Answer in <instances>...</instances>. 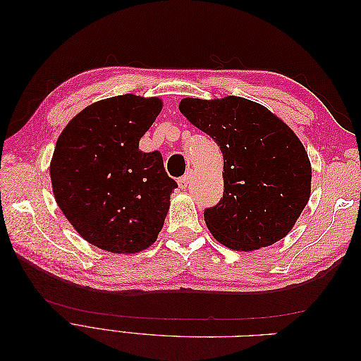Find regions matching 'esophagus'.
<instances>
[{"label":"esophagus","mask_w":361,"mask_h":361,"mask_svg":"<svg viewBox=\"0 0 361 361\" xmlns=\"http://www.w3.org/2000/svg\"><path fill=\"white\" fill-rule=\"evenodd\" d=\"M190 180H191V171L190 173H187L185 174L183 178H180L179 179V188H182V190H185L188 187V183H190Z\"/></svg>","instance_id":"esophagus-1"}]
</instances>
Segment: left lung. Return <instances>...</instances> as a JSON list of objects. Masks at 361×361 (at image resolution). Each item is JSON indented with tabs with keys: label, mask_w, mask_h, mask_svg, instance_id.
<instances>
[{
	"label": "left lung",
	"mask_w": 361,
	"mask_h": 361,
	"mask_svg": "<svg viewBox=\"0 0 361 361\" xmlns=\"http://www.w3.org/2000/svg\"><path fill=\"white\" fill-rule=\"evenodd\" d=\"M180 113L220 146L224 192L204 209L223 245L251 251L285 238L310 197L312 167L300 138L264 105L238 96L185 97Z\"/></svg>",
	"instance_id": "8db88e82"
}]
</instances>
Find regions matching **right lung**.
<instances>
[{"label":"right lung","instance_id":"add662e5","mask_svg":"<svg viewBox=\"0 0 361 361\" xmlns=\"http://www.w3.org/2000/svg\"><path fill=\"white\" fill-rule=\"evenodd\" d=\"M162 108L159 97L120 94L89 105L60 134L49 167L54 197L87 243L138 253L157 241L178 183L158 150L140 138Z\"/></svg>","mask_w":361,"mask_h":361}]
</instances>
